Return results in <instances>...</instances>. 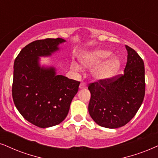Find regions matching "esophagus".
Masks as SVG:
<instances>
[{"instance_id":"34e87169","label":"esophagus","mask_w":158,"mask_h":158,"mask_svg":"<svg viewBox=\"0 0 158 158\" xmlns=\"http://www.w3.org/2000/svg\"><path fill=\"white\" fill-rule=\"evenodd\" d=\"M87 88V85L85 83H81L80 85H79V89H83Z\"/></svg>"}]
</instances>
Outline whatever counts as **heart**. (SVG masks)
Segmentation results:
<instances>
[{
  "mask_svg": "<svg viewBox=\"0 0 158 158\" xmlns=\"http://www.w3.org/2000/svg\"><path fill=\"white\" fill-rule=\"evenodd\" d=\"M111 52L106 49H95L86 54L81 57V62L84 66L87 68L95 67L93 71V77L98 81L110 79L117 73L120 66V62L117 57H111ZM73 70L79 71V65L73 63Z\"/></svg>",
  "mask_w": 158,
  "mask_h": 158,
  "instance_id": "1",
  "label": "heart"
}]
</instances>
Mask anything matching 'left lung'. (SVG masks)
I'll return each instance as SVG.
<instances>
[{
	"label": "left lung",
	"instance_id": "8db88e82",
	"mask_svg": "<svg viewBox=\"0 0 158 158\" xmlns=\"http://www.w3.org/2000/svg\"><path fill=\"white\" fill-rule=\"evenodd\" d=\"M127 60L119 78L92 83L88 111L101 127L115 129L131 120L142 104L145 95L144 63L134 49L125 45Z\"/></svg>",
	"mask_w": 158,
	"mask_h": 158
}]
</instances>
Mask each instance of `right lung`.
Listing matches in <instances>:
<instances>
[{
    "label": "right lung",
    "instance_id": "obj_1",
    "mask_svg": "<svg viewBox=\"0 0 158 158\" xmlns=\"http://www.w3.org/2000/svg\"><path fill=\"white\" fill-rule=\"evenodd\" d=\"M65 40H37L25 46L14 63L12 97L21 115L35 126L46 128L62 123L67 117L79 81L57 74L56 68L41 65V57L60 50Z\"/></svg>",
    "mask_w": 158,
    "mask_h": 158
}]
</instances>
